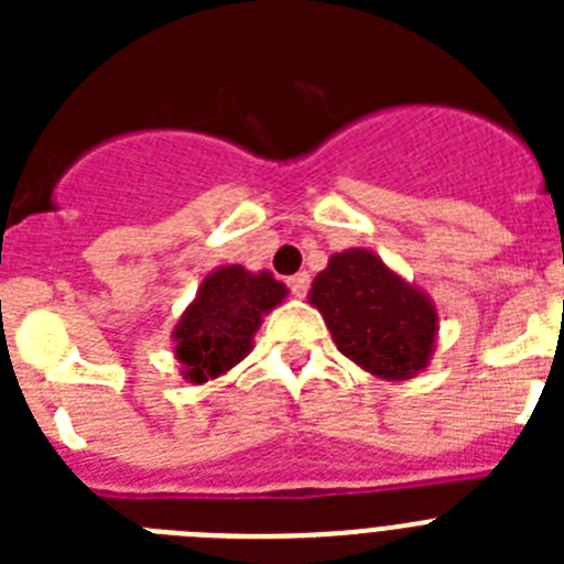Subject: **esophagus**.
<instances>
[{"label":"esophagus","instance_id":"esophagus-1","mask_svg":"<svg viewBox=\"0 0 564 564\" xmlns=\"http://www.w3.org/2000/svg\"><path fill=\"white\" fill-rule=\"evenodd\" d=\"M288 288H291L293 296L302 299L307 293V288H311V276H307V273H296V276L288 279Z\"/></svg>","mask_w":564,"mask_h":564}]
</instances>
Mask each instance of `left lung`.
Masks as SVG:
<instances>
[{"label":"left lung","instance_id":"left-lung-1","mask_svg":"<svg viewBox=\"0 0 564 564\" xmlns=\"http://www.w3.org/2000/svg\"><path fill=\"white\" fill-rule=\"evenodd\" d=\"M311 302L325 316L338 350L372 376L401 381L417 376L430 361L435 305L372 251L333 253L313 279Z\"/></svg>","mask_w":564,"mask_h":564}]
</instances>
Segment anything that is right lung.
<instances>
[{
    "instance_id": "1",
    "label": "right lung",
    "mask_w": 564,
    "mask_h": 564,
    "mask_svg": "<svg viewBox=\"0 0 564 564\" xmlns=\"http://www.w3.org/2000/svg\"><path fill=\"white\" fill-rule=\"evenodd\" d=\"M285 293V285L268 271L248 273L242 265H226L208 273L174 330V352L188 381L203 383L242 361L262 316Z\"/></svg>"
}]
</instances>
